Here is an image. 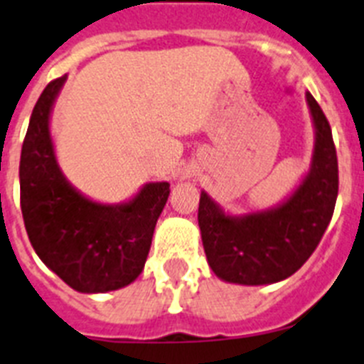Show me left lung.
I'll use <instances>...</instances> for the list:
<instances>
[{"mask_svg": "<svg viewBox=\"0 0 364 364\" xmlns=\"http://www.w3.org/2000/svg\"><path fill=\"white\" fill-rule=\"evenodd\" d=\"M314 146L311 166L274 207L233 215L201 191L198 224L210 270L225 283L272 285L300 270L318 246L338 192L337 151L322 109L305 92Z\"/></svg>", "mask_w": 364, "mask_h": 364, "instance_id": "left-lung-1", "label": "left lung"}]
</instances>
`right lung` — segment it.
Instances as JSON below:
<instances>
[{"label": "right lung", "instance_id": "right-lung-1", "mask_svg": "<svg viewBox=\"0 0 364 364\" xmlns=\"http://www.w3.org/2000/svg\"><path fill=\"white\" fill-rule=\"evenodd\" d=\"M66 83L55 79L33 109L20 157V200L36 255L73 291H118L144 270L170 183H146L120 203L85 196L64 176L51 136V112Z\"/></svg>", "mask_w": 364, "mask_h": 364}]
</instances>
